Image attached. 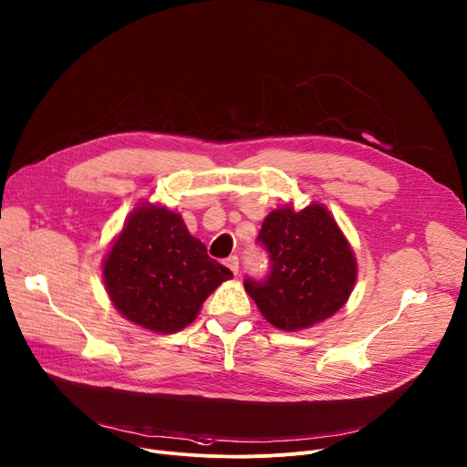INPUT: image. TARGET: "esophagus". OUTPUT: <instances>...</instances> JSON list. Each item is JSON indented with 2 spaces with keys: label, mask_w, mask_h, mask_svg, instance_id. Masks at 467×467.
I'll return each mask as SVG.
<instances>
[{
  "label": "esophagus",
  "mask_w": 467,
  "mask_h": 467,
  "mask_svg": "<svg viewBox=\"0 0 467 467\" xmlns=\"http://www.w3.org/2000/svg\"><path fill=\"white\" fill-rule=\"evenodd\" d=\"M229 268H231V272L236 275L238 274V268H240V263H238V257L236 255H231L229 259H227V263H225Z\"/></svg>",
  "instance_id": "34e87169"
}]
</instances>
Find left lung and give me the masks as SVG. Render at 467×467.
<instances>
[{
  "label": "left lung",
  "instance_id": "obj_1",
  "mask_svg": "<svg viewBox=\"0 0 467 467\" xmlns=\"http://www.w3.org/2000/svg\"><path fill=\"white\" fill-rule=\"evenodd\" d=\"M257 242L268 254V274L261 279L247 275L244 287L274 327L307 328L349 298L357 279L355 255L321 204L270 212Z\"/></svg>",
  "mask_w": 467,
  "mask_h": 467
}]
</instances>
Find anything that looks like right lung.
<instances>
[{
	"mask_svg": "<svg viewBox=\"0 0 467 467\" xmlns=\"http://www.w3.org/2000/svg\"><path fill=\"white\" fill-rule=\"evenodd\" d=\"M105 285L118 312L148 330L188 327L233 272L167 208L139 206L105 259Z\"/></svg>",
	"mask_w": 467,
	"mask_h": 467,
	"instance_id": "1",
	"label": "right lung"
}]
</instances>
